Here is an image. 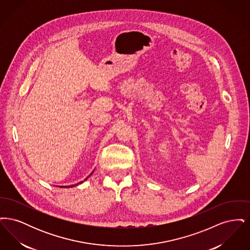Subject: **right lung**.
I'll return each mask as SVG.
<instances>
[{
  "label": "right lung",
  "mask_w": 250,
  "mask_h": 250,
  "mask_svg": "<svg viewBox=\"0 0 250 250\" xmlns=\"http://www.w3.org/2000/svg\"><path fill=\"white\" fill-rule=\"evenodd\" d=\"M87 178H88V177H87ZM86 179H85V180H86ZM79 184H81V183H79ZM72 187H74V185H72V186H69V187H63V188H72Z\"/></svg>",
  "instance_id": "1"
}]
</instances>
